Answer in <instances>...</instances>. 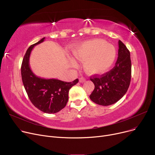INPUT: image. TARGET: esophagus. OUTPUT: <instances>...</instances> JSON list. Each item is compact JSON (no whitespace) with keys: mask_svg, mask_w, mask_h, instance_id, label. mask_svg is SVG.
<instances>
[{"mask_svg":"<svg viewBox=\"0 0 155 155\" xmlns=\"http://www.w3.org/2000/svg\"><path fill=\"white\" fill-rule=\"evenodd\" d=\"M79 82H80V83H83V82H85V78H84V77H80V78H79Z\"/></svg>","mask_w":155,"mask_h":155,"instance_id":"1","label":"esophagus"}]
</instances>
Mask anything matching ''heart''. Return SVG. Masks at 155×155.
<instances>
[{
	"instance_id": "obj_1",
	"label": "heart",
	"mask_w": 155,
	"mask_h": 155,
	"mask_svg": "<svg viewBox=\"0 0 155 155\" xmlns=\"http://www.w3.org/2000/svg\"><path fill=\"white\" fill-rule=\"evenodd\" d=\"M77 60L84 61V67L89 74H100L107 71L116 57L113 45L102 39H94L77 45L72 50Z\"/></svg>"
}]
</instances>
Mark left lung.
<instances>
[{
    "instance_id": "obj_1",
    "label": "left lung",
    "mask_w": 155,
    "mask_h": 155,
    "mask_svg": "<svg viewBox=\"0 0 155 155\" xmlns=\"http://www.w3.org/2000/svg\"><path fill=\"white\" fill-rule=\"evenodd\" d=\"M118 58L115 67L100 77L94 76L91 80L95 85L90 99L95 104L107 106L117 102L129 88L131 78L130 52L119 40Z\"/></svg>"
}]
</instances>
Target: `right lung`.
Listing matches in <instances>:
<instances>
[{
	"label": "right lung",
	"mask_w": 155,
	"mask_h": 155,
	"mask_svg": "<svg viewBox=\"0 0 155 155\" xmlns=\"http://www.w3.org/2000/svg\"><path fill=\"white\" fill-rule=\"evenodd\" d=\"M45 39L42 38L28 49L21 65V77L32 104L43 112L54 114L66 106L70 89L78 82V80L66 82L55 78L46 79L36 76L32 71L29 66L31 51L36 45L43 43Z\"/></svg>",
	"instance_id": "add662e5"
}]
</instances>
